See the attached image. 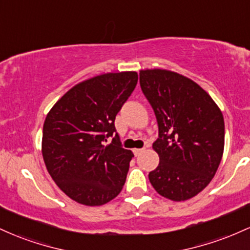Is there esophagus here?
Here are the masks:
<instances>
[{
  "mask_svg": "<svg viewBox=\"0 0 250 250\" xmlns=\"http://www.w3.org/2000/svg\"><path fill=\"white\" fill-rule=\"evenodd\" d=\"M143 150H145V149H143V148H141V149H140V148L134 149V155H135V156H139V155L141 154Z\"/></svg>",
  "mask_w": 250,
  "mask_h": 250,
  "instance_id": "esophagus-1",
  "label": "esophagus"
}]
</instances>
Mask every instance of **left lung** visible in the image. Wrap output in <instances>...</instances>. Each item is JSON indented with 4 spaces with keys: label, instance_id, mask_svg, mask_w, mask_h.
I'll use <instances>...</instances> for the list:
<instances>
[{
    "label": "left lung",
    "instance_id": "left-lung-1",
    "mask_svg": "<svg viewBox=\"0 0 250 250\" xmlns=\"http://www.w3.org/2000/svg\"><path fill=\"white\" fill-rule=\"evenodd\" d=\"M140 84L159 125L153 149L160 162L149 181L166 199L187 201L207 187L220 166L222 111L205 89L176 71L140 70Z\"/></svg>",
    "mask_w": 250,
    "mask_h": 250
}]
</instances>
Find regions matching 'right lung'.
I'll return each mask as SVG.
<instances>
[{
    "label": "right lung",
    "instance_id": "right-lung-1",
    "mask_svg": "<svg viewBox=\"0 0 250 250\" xmlns=\"http://www.w3.org/2000/svg\"><path fill=\"white\" fill-rule=\"evenodd\" d=\"M136 71L105 73L77 83L44 120L42 156L57 187L95 207L121 193L134 154L121 147L115 117L136 87Z\"/></svg>",
    "mask_w": 250,
    "mask_h": 250
}]
</instances>
